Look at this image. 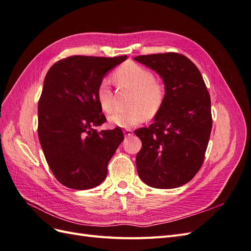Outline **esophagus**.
I'll list each match as a JSON object with an SVG mask.
<instances>
[{
  "instance_id": "esophagus-1",
  "label": "esophagus",
  "mask_w": 251,
  "mask_h": 251,
  "mask_svg": "<svg viewBox=\"0 0 251 251\" xmlns=\"http://www.w3.org/2000/svg\"><path fill=\"white\" fill-rule=\"evenodd\" d=\"M124 133H125V136H131V135H133V130L132 128H126Z\"/></svg>"
}]
</instances>
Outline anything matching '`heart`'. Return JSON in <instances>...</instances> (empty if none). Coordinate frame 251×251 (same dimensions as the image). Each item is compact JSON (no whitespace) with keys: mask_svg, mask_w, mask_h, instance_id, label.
<instances>
[{"mask_svg":"<svg viewBox=\"0 0 251 251\" xmlns=\"http://www.w3.org/2000/svg\"><path fill=\"white\" fill-rule=\"evenodd\" d=\"M114 78L118 85L134 90V94L127 111H114L108 116L111 124L130 127L137 126L149 118H154L161 111L165 97V83L156 78L154 73L148 68L136 63L125 64L114 73ZM96 97L100 108L104 112L113 109V93L111 82L102 78L97 86Z\"/></svg>","mask_w":251,"mask_h":251,"instance_id":"obj_1","label":"heart"}]
</instances>
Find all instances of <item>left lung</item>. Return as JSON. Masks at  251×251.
Segmentation results:
<instances>
[{
    "label": "left lung",
    "mask_w": 251,
    "mask_h": 251,
    "mask_svg": "<svg viewBox=\"0 0 251 251\" xmlns=\"http://www.w3.org/2000/svg\"><path fill=\"white\" fill-rule=\"evenodd\" d=\"M134 59L155 70L166 87L165 101L154 124L135 131L142 142L136 156L139 177L155 188L184 185L201 169L211 132L206 85L196 65L179 53Z\"/></svg>",
    "instance_id": "8db88e82"
}]
</instances>
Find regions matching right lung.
<instances>
[{
  "mask_svg": "<svg viewBox=\"0 0 251 251\" xmlns=\"http://www.w3.org/2000/svg\"><path fill=\"white\" fill-rule=\"evenodd\" d=\"M126 58L72 55L58 60L46 74L37 133L52 174L67 187L89 189L107 177L124 133L119 126L96 130L107 120L96 90L105 73Z\"/></svg>",
  "mask_w": 251,
  "mask_h": 251,
  "instance_id": "add662e5",
  "label": "right lung"
}]
</instances>
